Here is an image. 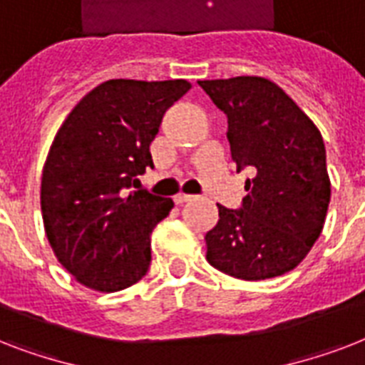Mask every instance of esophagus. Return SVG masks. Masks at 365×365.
Returning a JSON list of instances; mask_svg holds the SVG:
<instances>
[{"label": "esophagus", "instance_id": "esophagus-1", "mask_svg": "<svg viewBox=\"0 0 365 365\" xmlns=\"http://www.w3.org/2000/svg\"><path fill=\"white\" fill-rule=\"evenodd\" d=\"M193 199H195L193 195L178 193L176 197H174V202H176V205H185V202H189V200H193Z\"/></svg>", "mask_w": 365, "mask_h": 365}]
</instances>
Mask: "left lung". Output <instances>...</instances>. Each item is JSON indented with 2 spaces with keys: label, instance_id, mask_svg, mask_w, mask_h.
I'll use <instances>...</instances> for the list:
<instances>
[{
  "label": "left lung",
  "instance_id": "1",
  "mask_svg": "<svg viewBox=\"0 0 365 365\" xmlns=\"http://www.w3.org/2000/svg\"><path fill=\"white\" fill-rule=\"evenodd\" d=\"M227 115L237 172L252 168L240 210L217 205L220 220L206 233V259L240 280L292 271L322 233L331 183L317 125L265 77L199 81Z\"/></svg>",
  "mask_w": 365,
  "mask_h": 365
}]
</instances>
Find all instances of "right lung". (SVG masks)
<instances>
[{
    "instance_id": "add662e5",
    "label": "right lung",
    "mask_w": 365,
    "mask_h": 365,
    "mask_svg": "<svg viewBox=\"0 0 365 365\" xmlns=\"http://www.w3.org/2000/svg\"><path fill=\"white\" fill-rule=\"evenodd\" d=\"M185 79H110L71 110L43 166L41 214L56 259L77 282L119 292L148 272L151 233L172 199L132 191L148 166L165 111Z\"/></svg>"
}]
</instances>
